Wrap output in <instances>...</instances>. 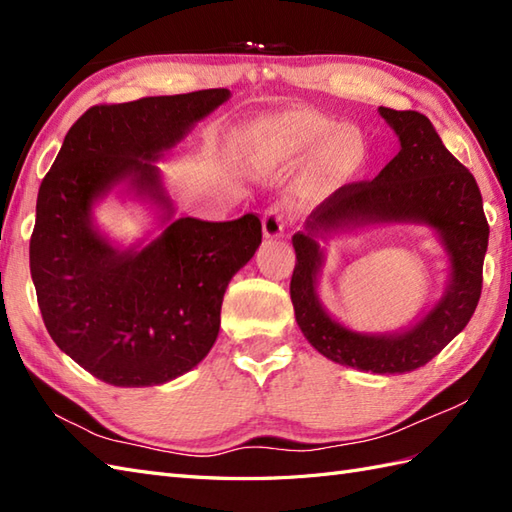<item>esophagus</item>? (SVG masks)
Masks as SVG:
<instances>
[{"label":"esophagus","mask_w":512,"mask_h":512,"mask_svg":"<svg viewBox=\"0 0 512 512\" xmlns=\"http://www.w3.org/2000/svg\"><path fill=\"white\" fill-rule=\"evenodd\" d=\"M261 231H264L266 240H279L285 231V218L279 207H270L261 216Z\"/></svg>","instance_id":"obj_1"}]
</instances>
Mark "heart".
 Listing matches in <instances>:
<instances>
[{"instance_id": "heart-1", "label": "heart", "mask_w": 512, "mask_h": 512, "mask_svg": "<svg viewBox=\"0 0 512 512\" xmlns=\"http://www.w3.org/2000/svg\"><path fill=\"white\" fill-rule=\"evenodd\" d=\"M248 139L264 144L279 159H299L314 148L312 168L329 183L347 181L362 168L366 154L358 128L334 126L329 117L307 109L275 117L255 128Z\"/></svg>"}]
</instances>
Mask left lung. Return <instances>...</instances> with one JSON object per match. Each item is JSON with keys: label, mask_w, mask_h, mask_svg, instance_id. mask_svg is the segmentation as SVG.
<instances>
[{"label": "left lung", "mask_w": 512, "mask_h": 512, "mask_svg": "<svg viewBox=\"0 0 512 512\" xmlns=\"http://www.w3.org/2000/svg\"><path fill=\"white\" fill-rule=\"evenodd\" d=\"M377 111L399 139L397 157L371 183L340 187L307 216L303 231L292 237L290 296L303 336L327 360L364 373L401 375L425 366L467 327L482 292L489 224L478 183L443 146L434 124L417 111ZM375 223L423 226L448 257L442 299L395 332L353 330L331 317L319 299V244Z\"/></svg>", "instance_id": "1"}]
</instances>
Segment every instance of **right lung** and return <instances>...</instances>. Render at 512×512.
Listing matches in <instances>:
<instances>
[{
    "label": "right lung",
    "instance_id": "obj_1",
    "mask_svg": "<svg viewBox=\"0 0 512 512\" xmlns=\"http://www.w3.org/2000/svg\"><path fill=\"white\" fill-rule=\"evenodd\" d=\"M229 98V89H205L93 106L69 128L39 187L30 272L43 323L58 349L106 384L159 386L205 360L227 285L261 244L253 213L176 218L159 168ZM111 193L153 216L128 247L94 220Z\"/></svg>",
    "mask_w": 512,
    "mask_h": 512
}]
</instances>
